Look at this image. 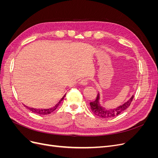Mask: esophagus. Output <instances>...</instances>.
Here are the masks:
<instances>
[{
  "instance_id": "obj_1",
  "label": "esophagus",
  "mask_w": 158,
  "mask_h": 158,
  "mask_svg": "<svg viewBox=\"0 0 158 158\" xmlns=\"http://www.w3.org/2000/svg\"><path fill=\"white\" fill-rule=\"evenodd\" d=\"M80 84L82 85H86L88 84V81L87 79H82L80 82Z\"/></svg>"
}]
</instances>
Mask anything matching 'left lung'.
Returning a JSON list of instances; mask_svg holds the SVG:
<instances>
[{
  "label": "left lung",
  "instance_id": "8db88e82",
  "mask_svg": "<svg viewBox=\"0 0 158 158\" xmlns=\"http://www.w3.org/2000/svg\"><path fill=\"white\" fill-rule=\"evenodd\" d=\"M134 96H132L129 99L127 102L123 103L121 106L116 108L113 109H107L103 107L101 103H100V94L98 93V96L95 99V101L90 102V108L92 109V112L96 114L97 116L101 117L102 118H109L117 116L118 114L123 113L124 111L130 106L131 102H132Z\"/></svg>",
  "mask_w": 158,
  "mask_h": 158
}]
</instances>
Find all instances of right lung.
Here are the masks:
<instances>
[{"instance_id":"add662e5","label":"right lung","mask_w":158,"mask_h":158,"mask_svg":"<svg viewBox=\"0 0 158 158\" xmlns=\"http://www.w3.org/2000/svg\"><path fill=\"white\" fill-rule=\"evenodd\" d=\"M65 96H66V94L64 95V96L59 100V102L58 103H57L54 107H51V108H49V109H35V108H32V107H27V106H25V105H24V106H25L27 109H29L30 111H32L33 113H36V114H50V113H51L52 112H53V111H55V110L57 108V107H58V106H59V104L60 103V102H61L62 101H63L64 98Z\"/></svg>"}]
</instances>
